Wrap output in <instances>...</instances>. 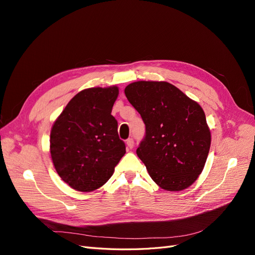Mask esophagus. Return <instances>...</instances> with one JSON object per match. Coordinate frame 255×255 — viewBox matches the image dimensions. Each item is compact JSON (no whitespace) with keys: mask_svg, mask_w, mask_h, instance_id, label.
Here are the masks:
<instances>
[{"mask_svg":"<svg viewBox=\"0 0 255 255\" xmlns=\"http://www.w3.org/2000/svg\"><path fill=\"white\" fill-rule=\"evenodd\" d=\"M126 143H127V146L128 149H132L134 146V139L133 138H128V139L126 141Z\"/></svg>","mask_w":255,"mask_h":255,"instance_id":"obj_1","label":"esophagus"}]
</instances>
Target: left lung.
<instances>
[{"label": "left lung", "instance_id": "1", "mask_svg": "<svg viewBox=\"0 0 255 255\" xmlns=\"http://www.w3.org/2000/svg\"><path fill=\"white\" fill-rule=\"evenodd\" d=\"M125 94L145 125L136 153L151 179L168 191L189 187L201 174L211 146L202 107L167 82H134Z\"/></svg>", "mask_w": 255, "mask_h": 255}]
</instances>
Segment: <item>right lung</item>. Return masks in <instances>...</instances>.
Returning <instances> with one entry per match:
<instances>
[{
  "label": "right lung",
  "mask_w": 255,
  "mask_h": 255,
  "mask_svg": "<svg viewBox=\"0 0 255 255\" xmlns=\"http://www.w3.org/2000/svg\"><path fill=\"white\" fill-rule=\"evenodd\" d=\"M118 95L117 86L84 89L54 122L50 135L53 165L75 190L89 192L103 186L126 154L112 115Z\"/></svg>",
  "instance_id": "obj_1"
}]
</instances>
